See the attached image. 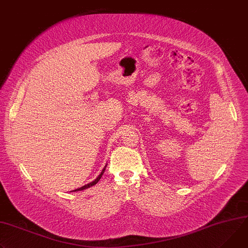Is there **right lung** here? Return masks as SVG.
<instances>
[{
    "instance_id": "obj_1",
    "label": "right lung",
    "mask_w": 248,
    "mask_h": 248,
    "mask_svg": "<svg viewBox=\"0 0 248 248\" xmlns=\"http://www.w3.org/2000/svg\"><path fill=\"white\" fill-rule=\"evenodd\" d=\"M106 166H107V165H106ZM105 170H106V167L103 169V171L101 172V174L99 175V177H98L97 179H95V181H93V182H91V183H89V184H87V185H85V186H83V187H81V188H79V189H76V190H74V191H81V190H84V189L90 188L91 186H94L95 184H97V183L100 181V179L102 178V176H103V174H104Z\"/></svg>"
}]
</instances>
